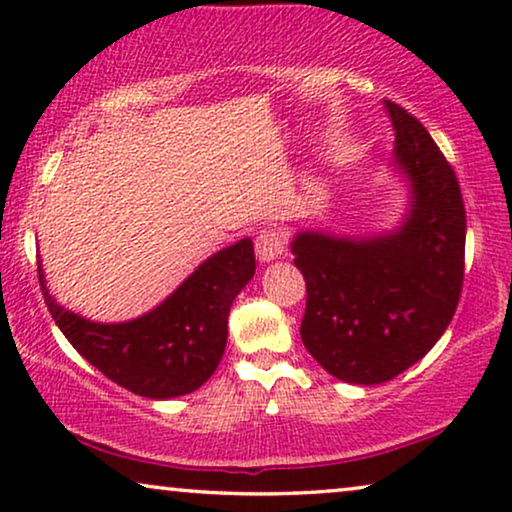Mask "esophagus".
Wrapping results in <instances>:
<instances>
[{"label":"esophagus","instance_id":"1","mask_svg":"<svg viewBox=\"0 0 512 512\" xmlns=\"http://www.w3.org/2000/svg\"><path fill=\"white\" fill-rule=\"evenodd\" d=\"M286 251L284 235L275 228H263L256 237V258L261 263H270L275 258H282Z\"/></svg>","mask_w":512,"mask_h":512}]
</instances>
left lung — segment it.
<instances>
[{"label":"left lung","instance_id":"1","mask_svg":"<svg viewBox=\"0 0 512 512\" xmlns=\"http://www.w3.org/2000/svg\"><path fill=\"white\" fill-rule=\"evenodd\" d=\"M394 165L410 181L403 226L370 240L314 230L293 237L307 303L300 338L342 382L382 384L408 370L450 326L464 284L466 209L452 165L415 116L384 100Z\"/></svg>","mask_w":512,"mask_h":512}]
</instances>
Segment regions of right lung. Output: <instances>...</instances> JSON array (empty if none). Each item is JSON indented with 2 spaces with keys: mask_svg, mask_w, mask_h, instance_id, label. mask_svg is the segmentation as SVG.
Instances as JSON below:
<instances>
[{
  "mask_svg": "<svg viewBox=\"0 0 512 512\" xmlns=\"http://www.w3.org/2000/svg\"><path fill=\"white\" fill-rule=\"evenodd\" d=\"M254 270V244L244 237L207 258L156 310L123 324H97L60 307L48 296L41 265L37 272L48 312L76 352L132 394L163 401L191 394L214 375L230 305Z\"/></svg>",
  "mask_w": 512,
  "mask_h": 512,
  "instance_id": "obj_1",
  "label": "right lung"
}]
</instances>
